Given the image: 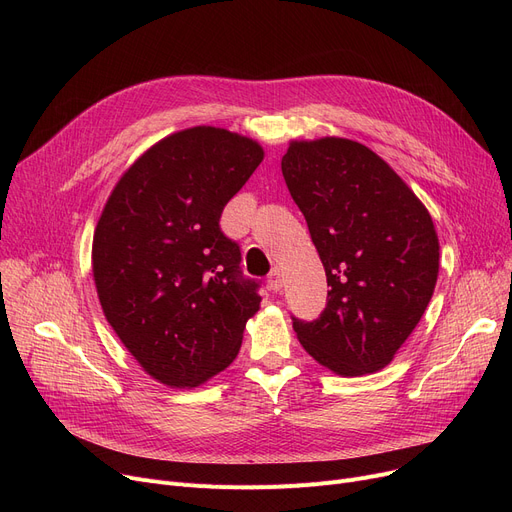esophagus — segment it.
<instances>
[{
  "mask_svg": "<svg viewBox=\"0 0 512 512\" xmlns=\"http://www.w3.org/2000/svg\"><path fill=\"white\" fill-rule=\"evenodd\" d=\"M282 272L278 270V267H274V270L270 272V276H267V284H270V290H274V292H278V290H282Z\"/></svg>",
  "mask_w": 512,
  "mask_h": 512,
  "instance_id": "34e87169",
  "label": "esophagus"
}]
</instances>
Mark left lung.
<instances>
[{
    "instance_id": "1",
    "label": "left lung",
    "mask_w": 512,
    "mask_h": 512,
    "mask_svg": "<svg viewBox=\"0 0 512 512\" xmlns=\"http://www.w3.org/2000/svg\"><path fill=\"white\" fill-rule=\"evenodd\" d=\"M282 174L330 286L319 317L292 315V328L305 351L334 373L380 371L434 294V222L386 161L355 141L290 143Z\"/></svg>"
}]
</instances>
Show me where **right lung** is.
Returning <instances> with one entry per match:
<instances>
[{
	"label": "right lung",
	"mask_w": 512,
	"mask_h": 512,
	"mask_svg": "<svg viewBox=\"0 0 512 512\" xmlns=\"http://www.w3.org/2000/svg\"><path fill=\"white\" fill-rule=\"evenodd\" d=\"M263 159L240 134L195 126L153 145L120 178L93 236V276L110 326L143 369L199 386L238 355L261 280L240 270L220 228Z\"/></svg>",
	"instance_id": "1"
}]
</instances>
